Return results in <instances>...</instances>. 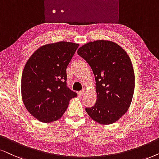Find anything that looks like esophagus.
I'll return each instance as SVG.
<instances>
[{
    "instance_id": "obj_1",
    "label": "esophagus",
    "mask_w": 159,
    "mask_h": 159,
    "mask_svg": "<svg viewBox=\"0 0 159 159\" xmlns=\"http://www.w3.org/2000/svg\"><path fill=\"white\" fill-rule=\"evenodd\" d=\"M84 94V89L81 90V91H80L79 92H78V95L79 96H82Z\"/></svg>"
}]
</instances>
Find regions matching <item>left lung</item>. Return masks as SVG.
Segmentation results:
<instances>
[{
    "label": "left lung",
    "mask_w": 159,
    "mask_h": 159,
    "mask_svg": "<svg viewBox=\"0 0 159 159\" xmlns=\"http://www.w3.org/2000/svg\"><path fill=\"white\" fill-rule=\"evenodd\" d=\"M78 54L91 67L96 81L97 100L86 111L98 123H114L128 111L133 98L135 75L130 57L120 45L107 40L86 43Z\"/></svg>",
    "instance_id": "8db88e82"
}]
</instances>
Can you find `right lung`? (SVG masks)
<instances>
[{
    "instance_id": "1",
    "label": "right lung",
    "mask_w": 159,
    "mask_h": 159,
    "mask_svg": "<svg viewBox=\"0 0 159 159\" xmlns=\"http://www.w3.org/2000/svg\"><path fill=\"white\" fill-rule=\"evenodd\" d=\"M78 44L67 42L43 45L26 62L21 94L28 111L43 122L60 119L77 93L67 86V65Z\"/></svg>"
}]
</instances>
